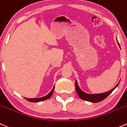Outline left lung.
I'll list each match as a JSON object with an SVG mask.
<instances>
[{
    "label": "left lung",
    "instance_id": "8db88e82",
    "mask_svg": "<svg viewBox=\"0 0 127 127\" xmlns=\"http://www.w3.org/2000/svg\"><path fill=\"white\" fill-rule=\"evenodd\" d=\"M119 82L117 84V86H115L114 88H113L112 89L108 91V92H104V93H101V94H91L86 93V92H83L82 90L80 89L78 85H77L76 80H75V87H76V92H77V95H78L79 97L81 99L86 100V101L95 103V102H100L102 101V100H104V99H105V98H106L108 95H109L112 92V91H114L117 87Z\"/></svg>",
    "mask_w": 127,
    "mask_h": 127
}]
</instances>
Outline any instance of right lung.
<instances>
[{
    "mask_svg": "<svg viewBox=\"0 0 127 127\" xmlns=\"http://www.w3.org/2000/svg\"><path fill=\"white\" fill-rule=\"evenodd\" d=\"M54 89H55V87H53L52 90H51V92L48 94V95H45V97H40V98H34V99H28V98H25L29 102H41V101H43V100H46V99H49L50 97L51 96L53 95V93Z\"/></svg>",
    "mask_w": 127,
    "mask_h": 127,
    "instance_id": "1",
    "label": "right lung"
}]
</instances>
